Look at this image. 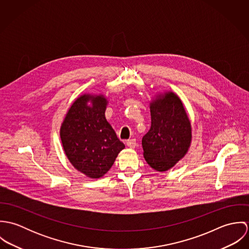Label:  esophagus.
I'll use <instances>...</instances> for the list:
<instances>
[{
  "label": "esophagus",
  "instance_id": "1",
  "mask_svg": "<svg viewBox=\"0 0 249 249\" xmlns=\"http://www.w3.org/2000/svg\"><path fill=\"white\" fill-rule=\"evenodd\" d=\"M126 145L130 148H134L136 146V140L135 139H131V140H127L126 141Z\"/></svg>",
  "mask_w": 249,
  "mask_h": 249
}]
</instances>
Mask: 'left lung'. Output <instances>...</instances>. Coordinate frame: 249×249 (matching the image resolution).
<instances>
[{
    "instance_id": "obj_1",
    "label": "left lung",
    "mask_w": 249,
    "mask_h": 249,
    "mask_svg": "<svg viewBox=\"0 0 249 249\" xmlns=\"http://www.w3.org/2000/svg\"><path fill=\"white\" fill-rule=\"evenodd\" d=\"M151 125L142 137L143 157L157 172L172 169L188 152L192 124L181 99L173 91L155 94L149 103Z\"/></svg>"
}]
</instances>
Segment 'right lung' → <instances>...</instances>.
I'll return each mask as SVG.
<instances>
[{
    "mask_svg": "<svg viewBox=\"0 0 249 249\" xmlns=\"http://www.w3.org/2000/svg\"><path fill=\"white\" fill-rule=\"evenodd\" d=\"M103 95L83 94L74 100L60 126L64 152L72 167L86 176L104 177L124 148L106 118Z\"/></svg>",
    "mask_w": 249,
    "mask_h": 249,
    "instance_id": "1",
    "label": "right lung"
}]
</instances>
